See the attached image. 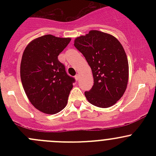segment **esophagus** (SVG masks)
Here are the masks:
<instances>
[{"label": "esophagus", "mask_w": 156, "mask_h": 156, "mask_svg": "<svg viewBox=\"0 0 156 156\" xmlns=\"http://www.w3.org/2000/svg\"><path fill=\"white\" fill-rule=\"evenodd\" d=\"M75 79L77 80V81H78V80H79V78H80V75L77 74V75L75 76Z\"/></svg>", "instance_id": "34e87169"}]
</instances>
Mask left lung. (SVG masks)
Here are the masks:
<instances>
[{
	"label": "left lung",
	"instance_id": "left-lung-1",
	"mask_svg": "<svg viewBox=\"0 0 156 156\" xmlns=\"http://www.w3.org/2000/svg\"><path fill=\"white\" fill-rule=\"evenodd\" d=\"M75 48L85 57L94 76V85L84 95L101 108L120 100L128 81V62L123 47L112 35L93 30L75 40Z\"/></svg>",
	"mask_w": 156,
	"mask_h": 156
}]
</instances>
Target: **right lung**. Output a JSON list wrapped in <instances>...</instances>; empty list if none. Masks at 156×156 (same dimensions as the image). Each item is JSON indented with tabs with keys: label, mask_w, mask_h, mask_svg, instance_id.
Masks as SVG:
<instances>
[{
	"label": "right lung",
	"mask_w": 156,
	"mask_h": 156,
	"mask_svg": "<svg viewBox=\"0 0 156 156\" xmlns=\"http://www.w3.org/2000/svg\"><path fill=\"white\" fill-rule=\"evenodd\" d=\"M70 41L46 34L32 41L24 50L22 84L31 104L42 112L56 114L67 104L75 79L67 74L58 56Z\"/></svg>",
	"instance_id": "1"
}]
</instances>
